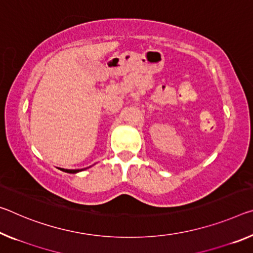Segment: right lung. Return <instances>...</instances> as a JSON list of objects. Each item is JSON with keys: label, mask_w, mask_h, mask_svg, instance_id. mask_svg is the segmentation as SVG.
I'll return each instance as SVG.
<instances>
[{"label": "right lung", "mask_w": 253, "mask_h": 253, "mask_svg": "<svg viewBox=\"0 0 253 253\" xmlns=\"http://www.w3.org/2000/svg\"><path fill=\"white\" fill-rule=\"evenodd\" d=\"M86 169V168H85ZM62 171H64V172H67V173H78V172H80V171H82L83 169H81V170H67V169H61Z\"/></svg>", "instance_id": "right-lung-1"}]
</instances>
